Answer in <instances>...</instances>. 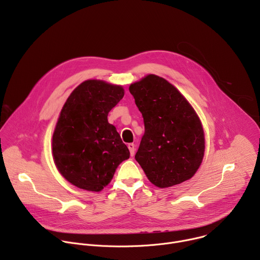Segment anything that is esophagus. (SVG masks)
Listing matches in <instances>:
<instances>
[{
  "instance_id": "34e87169",
  "label": "esophagus",
  "mask_w": 260,
  "mask_h": 260,
  "mask_svg": "<svg viewBox=\"0 0 260 260\" xmlns=\"http://www.w3.org/2000/svg\"><path fill=\"white\" fill-rule=\"evenodd\" d=\"M128 149H129V152H131V155L134 156L135 155V151H136V145L134 143H131L127 145Z\"/></svg>"
}]
</instances>
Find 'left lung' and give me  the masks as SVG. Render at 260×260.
Wrapping results in <instances>:
<instances>
[{"label":"left lung","mask_w":260,"mask_h":260,"mask_svg":"<svg viewBox=\"0 0 260 260\" xmlns=\"http://www.w3.org/2000/svg\"><path fill=\"white\" fill-rule=\"evenodd\" d=\"M145 133L136 160L159 188L189 180L205 153V134L189 102L166 79L149 74L129 85Z\"/></svg>","instance_id":"8db88e82"}]
</instances>
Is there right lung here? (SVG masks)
Returning <instances> with one entry per match:
<instances>
[{
  "label": "right lung",
  "instance_id": "right-lung-1",
  "mask_svg": "<svg viewBox=\"0 0 260 260\" xmlns=\"http://www.w3.org/2000/svg\"><path fill=\"white\" fill-rule=\"evenodd\" d=\"M121 85L86 80L67 99L52 136V155L61 176L76 187L101 191L129 150L108 113L123 98Z\"/></svg>",
  "mask_w": 260,
  "mask_h": 260
}]
</instances>
